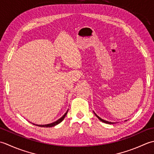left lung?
I'll return each mask as SVG.
<instances>
[{
	"instance_id": "8db88e82",
	"label": "left lung",
	"mask_w": 154,
	"mask_h": 154,
	"mask_svg": "<svg viewBox=\"0 0 154 154\" xmlns=\"http://www.w3.org/2000/svg\"><path fill=\"white\" fill-rule=\"evenodd\" d=\"M94 114H95L97 118H98L99 119V120H100V121H101V122H104V123H106V124H114V122H108V121H106V120H103V119H102L101 118H100V117L98 116L97 115V114H96V113H95L94 112Z\"/></svg>"
}]
</instances>
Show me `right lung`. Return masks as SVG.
<instances>
[{
  "mask_svg": "<svg viewBox=\"0 0 154 154\" xmlns=\"http://www.w3.org/2000/svg\"><path fill=\"white\" fill-rule=\"evenodd\" d=\"M68 111V109L67 110V112L65 113L64 115L62 116L60 118V119H58V120L57 121L53 122V123L48 124H45V125H38V124H32L35 125H38V126H40V127H44V128H51V127H52V126H54V125H57V124L60 123V122L64 120V118L66 117V114H67Z\"/></svg>",
  "mask_w": 154,
  "mask_h": 154,
  "instance_id": "add662e5",
  "label": "right lung"
}]
</instances>
